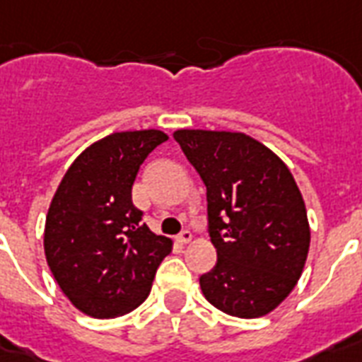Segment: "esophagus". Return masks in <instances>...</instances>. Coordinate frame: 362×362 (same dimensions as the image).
Masks as SVG:
<instances>
[{
    "label": "esophagus",
    "mask_w": 362,
    "mask_h": 362,
    "mask_svg": "<svg viewBox=\"0 0 362 362\" xmlns=\"http://www.w3.org/2000/svg\"><path fill=\"white\" fill-rule=\"evenodd\" d=\"M190 240H192V232H190V230H183L177 236V242L179 243H189Z\"/></svg>",
    "instance_id": "34e87169"
}]
</instances>
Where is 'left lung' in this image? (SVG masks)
<instances>
[{
	"instance_id": "8db88e82",
	"label": "left lung",
	"mask_w": 362,
	"mask_h": 362,
	"mask_svg": "<svg viewBox=\"0 0 362 362\" xmlns=\"http://www.w3.org/2000/svg\"><path fill=\"white\" fill-rule=\"evenodd\" d=\"M207 196V232L217 262L200 276L209 304L234 317L276 310L306 264L310 225L302 194L268 147L242 132L177 130Z\"/></svg>"
}]
</instances>
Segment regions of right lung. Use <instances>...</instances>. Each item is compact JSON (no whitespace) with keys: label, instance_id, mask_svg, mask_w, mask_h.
Segmentation results:
<instances>
[{"label":"right lung","instance_id":"right-lung-1","mask_svg":"<svg viewBox=\"0 0 362 362\" xmlns=\"http://www.w3.org/2000/svg\"><path fill=\"white\" fill-rule=\"evenodd\" d=\"M166 139L160 130L103 137L75 158L50 202L45 257L62 293L90 317L136 310L172 251V240L153 234L132 202L139 166Z\"/></svg>","mask_w":362,"mask_h":362}]
</instances>
